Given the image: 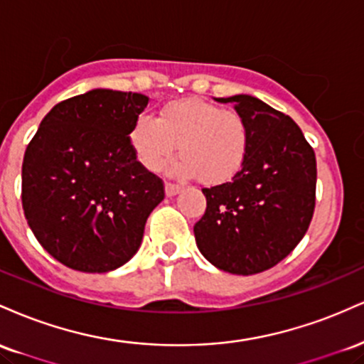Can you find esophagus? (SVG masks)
<instances>
[{"label": "esophagus", "instance_id": "esophagus-1", "mask_svg": "<svg viewBox=\"0 0 364 364\" xmlns=\"http://www.w3.org/2000/svg\"><path fill=\"white\" fill-rule=\"evenodd\" d=\"M181 191V186L174 185V183H166V195L168 196H174Z\"/></svg>", "mask_w": 364, "mask_h": 364}]
</instances>
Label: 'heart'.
I'll use <instances>...</instances> for the list:
<instances>
[{"instance_id":"1","label":"heart","mask_w":364,"mask_h":364,"mask_svg":"<svg viewBox=\"0 0 364 364\" xmlns=\"http://www.w3.org/2000/svg\"><path fill=\"white\" fill-rule=\"evenodd\" d=\"M129 140L136 159L150 171L161 169L178 145L183 157L171 166V173L220 185L240 173L250 132L236 111H224L202 99H183L162 107L157 119L140 116L133 123Z\"/></svg>"}]
</instances>
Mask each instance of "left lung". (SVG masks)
<instances>
[{
  "mask_svg": "<svg viewBox=\"0 0 364 364\" xmlns=\"http://www.w3.org/2000/svg\"><path fill=\"white\" fill-rule=\"evenodd\" d=\"M235 104L250 144L231 181L203 188L207 210L193 232L200 253L224 272H263L303 240L315 210L316 159L298 124L253 95L217 97Z\"/></svg>",
  "mask_w": 364,
  "mask_h": 364,
  "instance_id": "left-lung-1",
  "label": "left lung"
}]
</instances>
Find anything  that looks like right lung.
<instances>
[{
	"label": "right lung",
	"mask_w": 364,
	"mask_h": 364,
	"mask_svg": "<svg viewBox=\"0 0 364 364\" xmlns=\"http://www.w3.org/2000/svg\"><path fill=\"white\" fill-rule=\"evenodd\" d=\"M149 97L94 89L53 107L25 150L22 205L63 265L104 274L139 252L164 185L136 161L129 132Z\"/></svg>",
	"instance_id": "1"
}]
</instances>
